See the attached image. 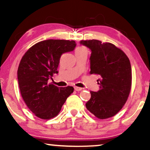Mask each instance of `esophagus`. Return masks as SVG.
<instances>
[{
    "instance_id": "1",
    "label": "esophagus",
    "mask_w": 150,
    "mask_h": 150,
    "mask_svg": "<svg viewBox=\"0 0 150 150\" xmlns=\"http://www.w3.org/2000/svg\"><path fill=\"white\" fill-rule=\"evenodd\" d=\"M74 88H75V90L76 91H79L82 90V88H81V87H77V86H75V87H74Z\"/></svg>"
}]
</instances>
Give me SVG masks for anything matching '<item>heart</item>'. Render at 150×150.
Wrapping results in <instances>:
<instances>
[{
	"instance_id": "heart-1",
	"label": "heart",
	"mask_w": 150,
	"mask_h": 150,
	"mask_svg": "<svg viewBox=\"0 0 150 150\" xmlns=\"http://www.w3.org/2000/svg\"><path fill=\"white\" fill-rule=\"evenodd\" d=\"M82 49H86V48H84V47H78V48L76 49V50H82Z\"/></svg>"
}]
</instances>
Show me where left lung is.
Segmentation results:
<instances>
[{
    "mask_svg": "<svg viewBox=\"0 0 150 150\" xmlns=\"http://www.w3.org/2000/svg\"><path fill=\"white\" fill-rule=\"evenodd\" d=\"M80 43L91 50L90 74L100 77L99 91H91L86 109L98 118H109L117 114L128 99L132 79L129 59L111 43L92 39Z\"/></svg>",
    "mask_w": 150,
    "mask_h": 150,
    "instance_id": "left-lung-1",
    "label": "left lung"
}]
</instances>
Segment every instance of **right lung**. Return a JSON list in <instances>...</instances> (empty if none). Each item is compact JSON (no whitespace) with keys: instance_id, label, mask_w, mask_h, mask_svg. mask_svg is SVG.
Segmentation results:
<instances>
[{"instance_id":"obj_1","label":"right lung","mask_w":150,"mask_h":150,"mask_svg":"<svg viewBox=\"0 0 150 150\" xmlns=\"http://www.w3.org/2000/svg\"><path fill=\"white\" fill-rule=\"evenodd\" d=\"M75 46L73 40L48 39L33 45L23 56L17 71L20 92L28 109L39 118L57 116L73 92V86L57 87L48 80L58 73L62 54Z\"/></svg>"}]
</instances>
